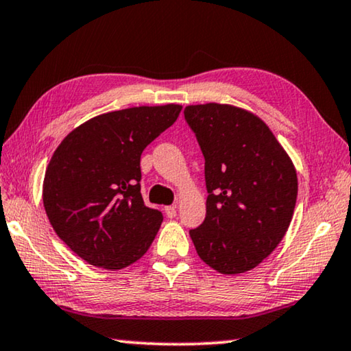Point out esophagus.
<instances>
[{"label": "esophagus", "mask_w": 351, "mask_h": 351, "mask_svg": "<svg viewBox=\"0 0 351 351\" xmlns=\"http://www.w3.org/2000/svg\"><path fill=\"white\" fill-rule=\"evenodd\" d=\"M165 213H166V217H167V218H174V217L177 215V209H176V206H167L166 209H165Z\"/></svg>", "instance_id": "1"}]
</instances>
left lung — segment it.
Here are the masks:
<instances>
[{
	"mask_svg": "<svg viewBox=\"0 0 351 351\" xmlns=\"http://www.w3.org/2000/svg\"><path fill=\"white\" fill-rule=\"evenodd\" d=\"M204 155L206 218L190 230L197 255L221 274L256 267L285 236L298 197L296 169L261 119L228 104L186 106Z\"/></svg>",
	"mask_w": 351,
	"mask_h": 351,
	"instance_id": "obj_1",
	"label": "left lung"
}]
</instances>
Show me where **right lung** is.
I'll return each instance as SVG.
<instances>
[{"mask_svg": "<svg viewBox=\"0 0 351 351\" xmlns=\"http://www.w3.org/2000/svg\"><path fill=\"white\" fill-rule=\"evenodd\" d=\"M180 110L179 104L141 106L98 115L55 150L44 207L58 237L82 260L115 271L149 250L163 213L142 199L141 155Z\"/></svg>", "mask_w": 351, "mask_h": 351, "instance_id": "right-lung-1", "label": "right lung"}]
</instances>
